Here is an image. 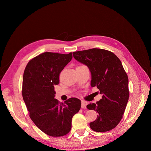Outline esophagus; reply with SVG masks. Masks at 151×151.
<instances>
[{"mask_svg":"<svg viewBox=\"0 0 151 151\" xmlns=\"http://www.w3.org/2000/svg\"><path fill=\"white\" fill-rule=\"evenodd\" d=\"M88 104V103L85 101H82V104H81V108H86V105Z\"/></svg>","mask_w":151,"mask_h":151,"instance_id":"34e87169","label":"esophagus"}]
</instances>
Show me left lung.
Instances as JSON below:
<instances>
[{
  "label": "left lung",
  "instance_id": "8db88e82",
  "mask_svg": "<svg viewBox=\"0 0 151 151\" xmlns=\"http://www.w3.org/2000/svg\"><path fill=\"white\" fill-rule=\"evenodd\" d=\"M77 61L86 65L91 73V86L97 87L101 99L87 105L98 112L91 129L97 132H108L120 123L129 98V78L119 58L106 50L92 48L73 52Z\"/></svg>",
  "mask_w": 151,
  "mask_h": 151
}]
</instances>
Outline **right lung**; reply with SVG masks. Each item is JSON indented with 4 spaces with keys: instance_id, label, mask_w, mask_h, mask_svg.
I'll return each instance as SVG.
<instances>
[{
    "instance_id": "obj_1",
    "label": "right lung",
    "mask_w": 151,
    "mask_h": 151,
    "mask_svg": "<svg viewBox=\"0 0 151 151\" xmlns=\"http://www.w3.org/2000/svg\"><path fill=\"white\" fill-rule=\"evenodd\" d=\"M72 58L70 52H45L31 59L22 79V94L29 117L36 126L52 137H62L71 130L72 119L80 110L81 100L70 98L63 103L55 99L54 86Z\"/></svg>"
}]
</instances>
